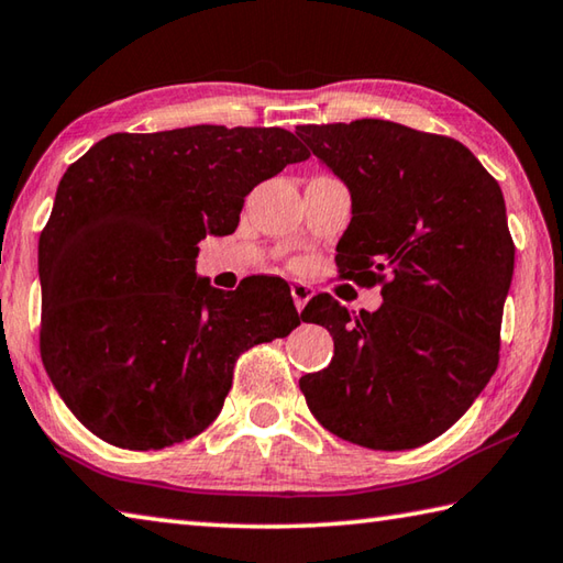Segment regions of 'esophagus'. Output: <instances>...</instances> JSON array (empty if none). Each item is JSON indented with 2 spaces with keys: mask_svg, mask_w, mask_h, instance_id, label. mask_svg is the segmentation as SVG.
<instances>
[{
  "mask_svg": "<svg viewBox=\"0 0 563 563\" xmlns=\"http://www.w3.org/2000/svg\"><path fill=\"white\" fill-rule=\"evenodd\" d=\"M290 295H292V300H295V308H298V312H300L305 305H308V300L312 298V295H314V290H312V285H308V283H292L290 285Z\"/></svg>",
  "mask_w": 563,
  "mask_h": 563,
  "instance_id": "34e87169",
  "label": "esophagus"
}]
</instances>
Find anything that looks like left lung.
I'll return each instance as SVG.
<instances>
[{"mask_svg": "<svg viewBox=\"0 0 563 563\" xmlns=\"http://www.w3.org/2000/svg\"><path fill=\"white\" fill-rule=\"evenodd\" d=\"M298 137L352 194L336 243L344 278L384 280L382 308L317 295L302 322L330 330L334 356L305 374L312 416L342 441L408 451L445 433L487 386L515 273L505 197L453 137L364 118L300 125Z\"/></svg>", "mask_w": 563, "mask_h": 563, "instance_id": "obj_1", "label": "left lung"}]
</instances>
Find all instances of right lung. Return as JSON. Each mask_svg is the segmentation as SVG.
Returning <instances> with one entry per match:
<instances>
[{"label":"right lung","mask_w":563,"mask_h":563,"mask_svg":"<svg viewBox=\"0 0 563 563\" xmlns=\"http://www.w3.org/2000/svg\"><path fill=\"white\" fill-rule=\"evenodd\" d=\"M308 157L283 128L194 125L108 135L66 169L38 241L41 362L88 431L128 451L199 435L239 354L300 324L288 283L223 292L197 255L236 231L255 184Z\"/></svg>","instance_id":"1"}]
</instances>
